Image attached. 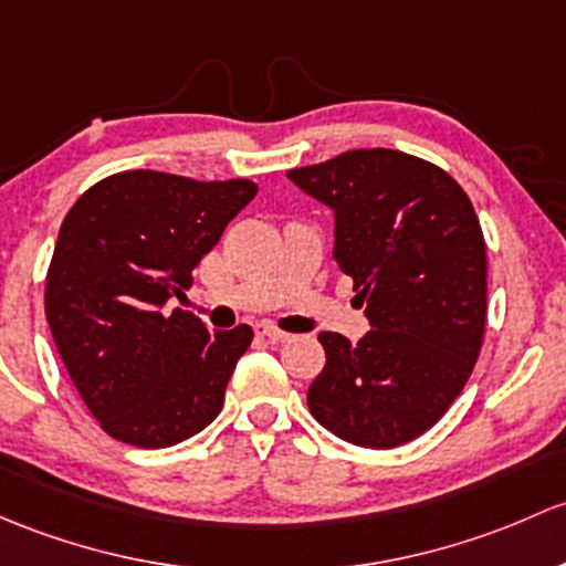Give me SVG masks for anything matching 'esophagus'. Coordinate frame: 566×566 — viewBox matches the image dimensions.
<instances>
[{
  "mask_svg": "<svg viewBox=\"0 0 566 566\" xmlns=\"http://www.w3.org/2000/svg\"><path fill=\"white\" fill-rule=\"evenodd\" d=\"M254 333H258V336L268 338V342H271V344H282V342H287V338H290V333L273 328V325H268V323L254 325Z\"/></svg>",
  "mask_w": 566,
  "mask_h": 566,
  "instance_id": "1",
  "label": "esophagus"
}]
</instances>
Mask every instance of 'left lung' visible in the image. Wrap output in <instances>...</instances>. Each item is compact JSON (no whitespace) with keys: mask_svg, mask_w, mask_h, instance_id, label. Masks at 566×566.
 <instances>
[{"mask_svg":"<svg viewBox=\"0 0 566 566\" xmlns=\"http://www.w3.org/2000/svg\"><path fill=\"white\" fill-rule=\"evenodd\" d=\"M290 181L333 211V260L371 331L319 333L308 409L344 442L388 450L437 423L467 385L485 331V241L472 200L437 165L358 148Z\"/></svg>","mask_w":566,"mask_h":566,"instance_id":"8db88e82","label":"left lung"}]
</instances>
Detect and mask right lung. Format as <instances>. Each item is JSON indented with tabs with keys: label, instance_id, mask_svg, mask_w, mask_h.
<instances>
[{
	"label": "right lung",
	"instance_id": "add662e5",
	"mask_svg": "<svg viewBox=\"0 0 566 566\" xmlns=\"http://www.w3.org/2000/svg\"><path fill=\"white\" fill-rule=\"evenodd\" d=\"M258 195L247 178L192 181L127 170L70 208L45 279V317L59 355L105 433L170 448L219 415L252 328L208 331L168 303L230 219Z\"/></svg>",
	"mask_w": 566,
	"mask_h": 566
}]
</instances>
